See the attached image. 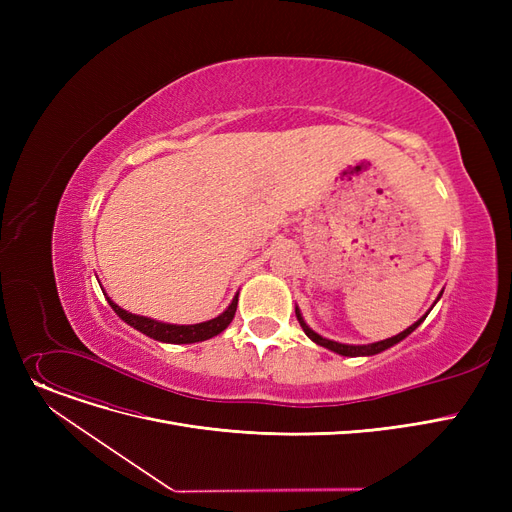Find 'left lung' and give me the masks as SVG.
<instances>
[{"label": "left lung", "instance_id": "obj_1", "mask_svg": "<svg viewBox=\"0 0 512 512\" xmlns=\"http://www.w3.org/2000/svg\"><path fill=\"white\" fill-rule=\"evenodd\" d=\"M438 299H440V297H438ZM429 311H432V309H429ZM429 311H427V313H429ZM294 313H297V319H299V324H301L303 332H305L315 344L324 346V348H330V351H334V353H338V355H342V357H371V355H378V353L386 351V348L398 344L402 338H407L417 326H421V321L427 317V313H425L423 317H419V319L415 321L413 326H409L407 330H402L400 334H396V336H392V338H386V340H378V342H371V344H342V342L324 338V336H319L317 332H313V330L307 326V321L303 319V313H301L299 307H294Z\"/></svg>", "mask_w": 512, "mask_h": 512}]
</instances>
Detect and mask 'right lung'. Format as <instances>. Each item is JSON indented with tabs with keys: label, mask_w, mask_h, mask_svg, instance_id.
<instances>
[{
	"label": "right lung",
	"mask_w": 512,
	"mask_h": 512,
	"mask_svg": "<svg viewBox=\"0 0 512 512\" xmlns=\"http://www.w3.org/2000/svg\"><path fill=\"white\" fill-rule=\"evenodd\" d=\"M107 303L112 305V309L118 313V317H122L128 326H132L134 330L147 334L153 340L170 342V344H191V342H201V340H209L213 336H218L220 332H224L230 326V321L234 319V313H236L238 294L232 299L230 307L222 315L213 317L209 321H203V324H193V326L164 324V321H155L151 317L128 313L122 307H118L110 297H107Z\"/></svg>",
	"instance_id": "obj_1"
}]
</instances>
